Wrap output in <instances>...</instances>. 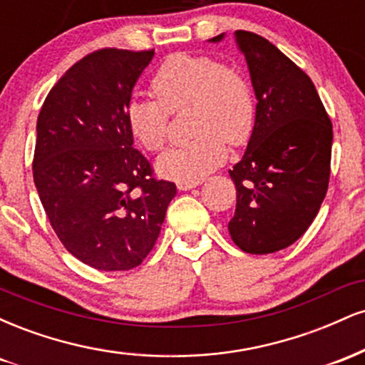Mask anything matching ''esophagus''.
Here are the masks:
<instances>
[{
    "instance_id": "34e87169",
    "label": "esophagus",
    "mask_w": 365,
    "mask_h": 365,
    "mask_svg": "<svg viewBox=\"0 0 365 365\" xmlns=\"http://www.w3.org/2000/svg\"><path fill=\"white\" fill-rule=\"evenodd\" d=\"M202 183V180H197V182H178L180 190H192V188L199 187Z\"/></svg>"
}]
</instances>
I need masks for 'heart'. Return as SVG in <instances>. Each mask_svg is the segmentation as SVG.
<instances>
[{
    "instance_id": "obj_1",
    "label": "heart",
    "mask_w": 365,
    "mask_h": 365,
    "mask_svg": "<svg viewBox=\"0 0 365 365\" xmlns=\"http://www.w3.org/2000/svg\"><path fill=\"white\" fill-rule=\"evenodd\" d=\"M150 89L158 99L133 98L127 104V127L145 150L165 145L170 113L190 106V127L197 133L158 159V171L177 182H197L226 159L228 148L252 135L255 101L249 82L216 58L177 53L161 63Z\"/></svg>"
}]
</instances>
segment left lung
I'll return each instance as SVG.
<instances>
[{
	"label": "left lung",
	"mask_w": 365,
	"mask_h": 365,
	"mask_svg": "<svg viewBox=\"0 0 365 365\" xmlns=\"http://www.w3.org/2000/svg\"><path fill=\"white\" fill-rule=\"evenodd\" d=\"M223 34L209 39L217 43ZM257 106L244 158L230 170V235L247 254H273L304 235L328 192L333 125L309 75L254 32L237 31Z\"/></svg>",
	"instance_id": "1"
}]
</instances>
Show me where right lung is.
Masks as SVG:
<instances>
[{"label": "right lung", "instance_id": "right-lung-1", "mask_svg": "<svg viewBox=\"0 0 365 365\" xmlns=\"http://www.w3.org/2000/svg\"><path fill=\"white\" fill-rule=\"evenodd\" d=\"M149 51L104 48L53 86L37 116L32 171L54 233L99 271H127L156 244L177 185L153 177L125 110Z\"/></svg>", "mask_w": 365, "mask_h": 365}]
</instances>
